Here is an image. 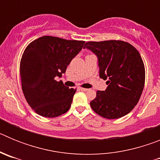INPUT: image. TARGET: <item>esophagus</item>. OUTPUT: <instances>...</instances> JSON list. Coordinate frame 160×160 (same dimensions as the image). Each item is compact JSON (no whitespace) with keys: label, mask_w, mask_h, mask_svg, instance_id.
I'll use <instances>...</instances> for the list:
<instances>
[{"label":"esophagus","mask_w":160,"mask_h":160,"mask_svg":"<svg viewBox=\"0 0 160 160\" xmlns=\"http://www.w3.org/2000/svg\"><path fill=\"white\" fill-rule=\"evenodd\" d=\"M79 90H82V91H88L89 89H86V88H78Z\"/></svg>","instance_id":"34e87169"}]
</instances>
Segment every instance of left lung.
<instances>
[{"instance_id": "8db88e82", "label": "left lung", "mask_w": 160, "mask_h": 160, "mask_svg": "<svg viewBox=\"0 0 160 160\" xmlns=\"http://www.w3.org/2000/svg\"><path fill=\"white\" fill-rule=\"evenodd\" d=\"M85 48L96 55L99 77L107 80V89L98 90L90 107L108 119L125 116L136 106L144 87L145 68L140 54L122 41L89 42Z\"/></svg>"}]
</instances>
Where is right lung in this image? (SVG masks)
<instances>
[{
	"label": "right lung",
	"mask_w": 160,
	"mask_h": 160,
	"mask_svg": "<svg viewBox=\"0 0 160 160\" xmlns=\"http://www.w3.org/2000/svg\"><path fill=\"white\" fill-rule=\"evenodd\" d=\"M85 42L43 36L31 42L24 51L20 75L25 99L41 116L54 118L67 112L76 90L56 79L82 50Z\"/></svg>",
	"instance_id": "add662e5"
}]
</instances>
